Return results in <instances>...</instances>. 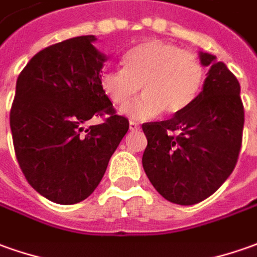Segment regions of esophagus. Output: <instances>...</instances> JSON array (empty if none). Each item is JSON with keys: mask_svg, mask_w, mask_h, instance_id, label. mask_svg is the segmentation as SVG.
Masks as SVG:
<instances>
[{"mask_svg": "<svg viewBox=\"0 0 257 257\" xmlns=\"http://www.w3.org/2000/svg\"><path fill=\"white\" fill-rule=\"evenodd\" d=\"M129 129H131V131H139V129H141V125H139L138 122L131 121L129 122Z\"/></svg>", "mask_w": 257, "mask_h": 257, "instance_id": "obj_1", "label": "esophagus"}]
</instances>
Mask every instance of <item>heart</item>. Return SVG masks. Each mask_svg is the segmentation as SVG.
I'll use <instances>...</instances> for the list:
<instances>
[{
    "mask_svg": "<svg viewBox=\"0 0 257 257\" xmlns=\"http://www.w3.org/2000/svg\"><path fill=\"white\" fill-rule=\"evenodd\" d=\"M123 69L106 70L99 77L101 90L116 108L133 98L141 87L143 97L123 108L136 121L184 111L198 95L204 81V67L198 56L180 50L163 41H148L128 50Z\"/></svg>",
    "mask_w": 257,
    "mask_h": 257,
    "instance_id": "obj_1",
    "label": "heart"
}]
</instances>
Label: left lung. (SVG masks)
<instances>
[{"label":"left lung","mask_w":257,"mask_h":257,"mask_svg":"<svg viewBox=\"0 0 257 257\" xmlns=\"http://www.w3.org/2000/svg\"><path fill=\"white\" fill-rule=\"evenodd\" d=\"M198 56L208 67L202 91L170 119L142 125L143 170L159 194L180 205L205 200L231 176L245 122L236 77L214 55Z\"/></svg>","instance_id":"left-lung-1"}]
</instances>
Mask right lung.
Wrapping results in <instances>:
<instances>
[{"instance_id":"right-lung-1","label":"right lung","mask_w":257,"mask_h":257,"mask_svg":"<svg viewBox=\"0 0 257 257\" xmlns=\"http://www.w3.org/2000/svg\"><path fill=\"white\" fill-rule=\"evenodd\" d=\"M94 35L52 45L33 56L17 80L14 149L28 183L48 200L70 205L97 188L129 122L101 90L106 56ZM99 125L86 128L97 116Z\"/></svg>"}]
</instances>
